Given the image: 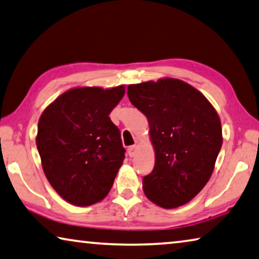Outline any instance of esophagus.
Listing matches in <instances>:
<instances>
[{"instance_id":"obj_1","label":"esophagus","mask_w":259,"mask_h":259,"mask_svg":"<svg viewBox=\"0 0 259 259\" xmlns=\"http://www.w3.org/2000/svg\"><path fill=\"white\" fill-rule=\"evenodd\" d=\"M136 153H137V146H136V145L130 146L129 149H128V154H129V157H130V158H133V157H135V155H136Z\"/></svg>"}]
</instances>
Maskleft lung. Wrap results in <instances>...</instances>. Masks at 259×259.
I'll return each mask as SVG.
<instances>
[{
    "mask_svg": "<svg viewBox=\"0 0 259 259\" xmlns=\"http://www.w3.org/2000/svg\"><path fill=\"white\" fill-rule=\"evenodd\" d=\"M131 104L147 117L155 163L143 190L163 208L181 206L210 180L223 145L218 113L186 81L163 78L128 86Z\"/></svg>",
    "mask_w": 259,
    "mask_h": 259,
    "instance_id": "1",
    "label": "left lung"
}]
</instances>
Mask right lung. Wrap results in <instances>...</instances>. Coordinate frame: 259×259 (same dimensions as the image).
I'll return each instance as SVG.
<instances>
[{
  "mask_svg": "<svg viewBox=\"0 0 259 259\" xmlns=\"http://www.w3.org/2000/svg\"><path fill=\"white\" fill-rule=\"evenodd\" d=\"M124 86L76 88L41 114L38 147L45 175L63 199L77 206L100 202L124 160L121 134L108 115Z\"/></svg>",
  "mask_w": 259,
  "mask_h": 259,
  "instance_id": "add662e5",
  "label": "right lung"
}]
</instances>
